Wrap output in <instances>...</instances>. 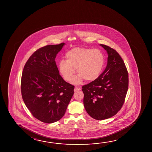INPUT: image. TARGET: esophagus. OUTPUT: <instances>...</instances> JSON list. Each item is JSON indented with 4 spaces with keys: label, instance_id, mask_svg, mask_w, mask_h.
Listing matches in <instances>:
<instances>
[{
    "label": "esophagus",
    "instance_id": "34e87169",
    "mask_svg": "<svg viewBox=\"0 0 152 152\" xmlns=\"http://www.w3.org/2000/svg\"><path fill=\"white\" fill-rule=\"evenodd\" d=\"M81 90V88L80 87H78V86H76L75 87V89H74V91L75 92H76V91H80V90Z\"/></svg>",
    "mask_w": 152,
    "mask_h": 152
}]
</instances>
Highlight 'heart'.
<instances>
[{
	"label": "heart",
	"mask_w": 152,
	"mask_h": 152,
	"mask_svg": "<svg viewBox=\"0 0 152 152\" xmlns=\"http://www.w3.org/2000/svg\"><path fill=\"white\" fill-rule=\"evenodd\" d=\"M66 60L59 63V72L65 80L69 81L76 68L78 74L71 80L74 84H80L84 80L94 81L100 76L104 65V55L98 49L75 48L66 53Z\"/></svg>",
	"instance_id": "obj_1"
}]
</instances>
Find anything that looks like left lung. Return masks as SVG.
<instances>
[{
  "label": "left lung",
  "instance_id": "8db88e82",
  "mask_svg": "<svg viewBox=\"0 0 152 152\" xmlns=\"http://www.w3.org/2000/svg\"><path fill=\"white\" fill-rule=\"evenodd\" d=\"M107 51V65L100 76L83 86L84 105L94 119H107L116 115L124 104L128 88V74L118 52L104 45Z\"/></svg>",
  "mask_w": 152,
  "mask_h": 152
}]
</instances>
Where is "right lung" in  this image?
Returning a JSON list of instances; mask_svg holds the SVG:
<instances>
[{"label": "right lung", "mask_w": 152, "mask_h": 152, "mask_svg": "<svg viewBox=\"0 0 152 152\" xmlns=\"http://www.w3.org/2000/svg\"><path fill=\"white\" fill-rule=\"evenodd\" d=\"M65 43L48 45L33 53L26 62L21 79L23 100L32 115L47 124L62 118L74 86L59 74L55 58Z\"/></svg>", "instance_id": "obj_1"}]
</instances>
